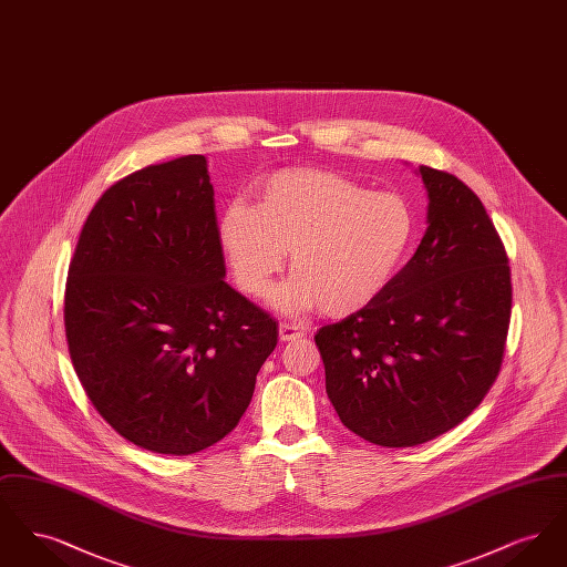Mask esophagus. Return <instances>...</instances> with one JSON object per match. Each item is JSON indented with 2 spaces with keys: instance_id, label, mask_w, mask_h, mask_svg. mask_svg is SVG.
Returning a JSON list of instances; mask_svg holds the SVG:
<instances>
[{
  "instance_id": "1",
  "label": "esophagus",
  "mask_w": 567,
  "mask_h": 567,
  "mask_svg": "<svg viewBox=\"0 0 567 567\" xmlns=\"http://www.w3.org/2000/svg\"><path fill=\"white\" fill-rule=\"evenodd\" d=\"M278 333H280V340H282V342H296L306 331H303V327H299V324L280 323Z\"/></svg>"
}]
</instances>
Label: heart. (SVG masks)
<instances>
[{
  "instance_id": "obj_1",
  "label": "heart",
  "mask_w": 567,
  "mask_h": 567,
  "mask_svg": "<svg viewBox=\"0 0 567 567\" xmlns=\"http://www.w3.org/2000/svg\"><path fill=\"white\" fill-rule=\"evenodd\" d=\"M414 231L402 195L312 167L271 174L259 206L231 202L218 218V240L246 296H266L291 250L296 274L270 296L285 315L321 306L329 317H349L365 308L402 268Z\"/></svg>"
}]
</instances>
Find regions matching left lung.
<instances>
[{
	"label": "left lung",
	"mask_w": 567,
	"mask_h": 567,
	"mask_svg": "<svg viewBox=\"0 0 567 567\" xmlns=\"http://www.w3.org/2000/svg\"><path fill=\"white\" fill-rule=\"evenodd\" d=\"M419 174L430 227L414 257L372 303L315 336L340 421L386 449L430 442L485 400L513 308L508 255L478 195L449 172Z\"/></svg>",
	"instance_id": "obj_1"
}]
</instances>
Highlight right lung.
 Wrapping results in <instances>:
<instances>
[{"label": "right lung", "mask_w": 567, "mask_h": 567, "mask_svg": "<svg viewBox=\"0 0 567 567\" xmlns=\"http://www.w3.org/2000/svg\"><path fill=\"white\" fill-rule=\"evenodd\" d=\"M204 155L148 165L93 206L63 321L91 404L135 446L193 455L231 432L278 323L225 280Z\"/></svg>", "instance_id": "add662e5"}]
</instances>
